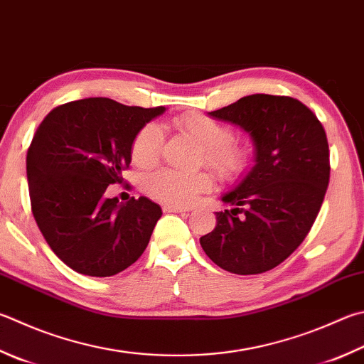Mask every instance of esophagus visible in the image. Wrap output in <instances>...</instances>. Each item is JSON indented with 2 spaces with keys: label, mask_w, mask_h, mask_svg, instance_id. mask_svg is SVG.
Segmentation results:
<instances>
[{
  "label": "esophagus",
  "mask_w": 364,
  "mask_h": 364,
  "mask_svg": "<svg viewBox=\"0 0 364 364\" xmlns=\"http://www.w3.org/2000/svg\"><path fill=\"white\" fill-rule=\"evenodd\" d=\"M162 210L165 213H188L191 208L188 207H178V205H164Z\"/></svg>",
  "instance_id": "obj_1"
}]
</instances>
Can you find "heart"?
<instances>
[{
  "mask_svg": "<svg viewBox=\"0 0 364 364\" xmlns=\"http://www.w3.org/2000/svg\"><path fill=\"white\" fill-rule=\"evenodd\" d=\"M173 125L202 144L203 161L223 180H240L253 164V148L234 140V130L228 124L200 113H189L175 117ZM162 143L164 135L156 124L143 125L132 141V161L138 167H151L159 159ZM141 186L153 199L180 207L194 202L197 196L213 186V178L208 171L161 168L144 176Z\"/></svg>",
  "mask_w": 364,
  "mask_h": 364,
  "instance_id": "obj_1",
  "label": "heart"
}]
</instances>
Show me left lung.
<instances>
[{"instance_id":"left-lung-1","label":"left lung","mask_w":364,"mask_h":364,"mask_svg":"<svg viewBox=\"0 0 364 364\" xmlns=\"http://www.w3.org/2000/svg\"><path fill=\"white\" fill-rule=\"evenodd\" d=\"M240 125L256 146V165L216 211L200 245L216 266L237 275L282 264L312 229L329 183L325 129L312 111L285 95L255 94L208 113Z\"/></svg>"}]
</instances>
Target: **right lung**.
<instances>
[{"label":"right lung","instance_id":"obj_1","mask_svg":"<svg viewBox=\"0 0 364 364\" xmlns=\"http://www.w3.org/2000/svg\"><path fill=\"white\" fill-rule=\"evenodd\" d=\"M164 107L111 98L60 105L43 119L26 153L31 211L50 250L79 274L111 277L143 255L162 210L138 197L108 199L124 181L132 141Z\"/></svg>","mask_w":364,"mask_h":364}]
</instances>
